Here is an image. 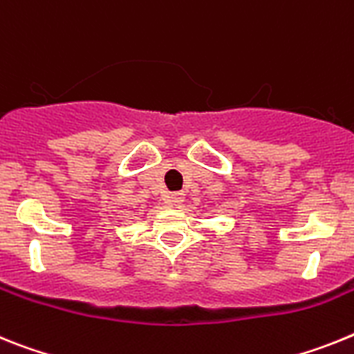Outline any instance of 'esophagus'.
Masks as SVG:
<instances>
[{"label": "esophagus", "instance_id": "1", "mask_svg": "<svg viewBox=\"0 0 354 354\" xmlns=\"http://www.w3.org/2000/svg\"><path fill=\"white\" fill-rule=\"evenodd\" d=\"M169 205H173V207H181L183 201H185V194L183 192H173V194L167 196Z\"/></svg>", "mask_w": 354, "mask_h": 354}]
</instances>
